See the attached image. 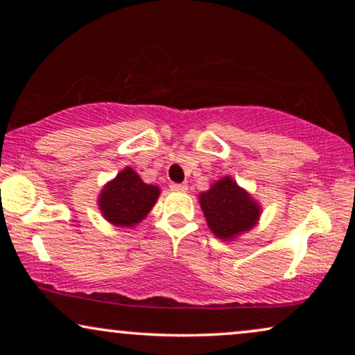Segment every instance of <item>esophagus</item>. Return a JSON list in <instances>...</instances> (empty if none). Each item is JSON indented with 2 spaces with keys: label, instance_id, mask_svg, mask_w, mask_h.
Returning a JSON list of instances; mask_svg holds the SVG:
<instances>
[{
  "label": "esophagus",
  "instance_id": "esophagus-1",
  "mask_svg": "<svg viewBox=\"0 0 355 355\" xmlns=\"http://www.w3.org/2000/svg\"><path fill=\"white\" fill-rule=\"evenodd\" d=\"M171 191L174 192H186L187 191V184H176V182H171Z\"/></svg>",
  "mask_w": 355,
  "mask_h": 355
}]
</instances>
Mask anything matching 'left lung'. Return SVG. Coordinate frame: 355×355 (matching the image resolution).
Listing matches in <instances>:
<instances>
[{"mask_svg": "<svg viewBox=\"0 0 355 355\" xmlns=\"http://www.w3.org/2000/svg\"><path fill=\"white\" fill-rule=\"evenodd\" d=\"M198 203L210 231L225 242L250 231L261 215L260 203L231 176L218 179L208 191L198 193Z\"/></svg>", "mask_w": 355, "mask_h": 355, "instance_id": "1", "label": "left lung"}]
</instances>
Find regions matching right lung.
<instances>
[{"mask_svg":"<svg viewBox=\"0 0 355 355\" xmlns=\"http://www.w3.org/2000/svg\"><path fill=\"white\" fill-rule=\"evenodd\" d=\"M159 197V187L142 181L130 166L116 174L98 196V210L111 225L134 227L144 221Z\"/></svg>","mask_w":355,"mask_h":355,"instance_id":"right-lung-1","label":"right lung"}]
</instances>
